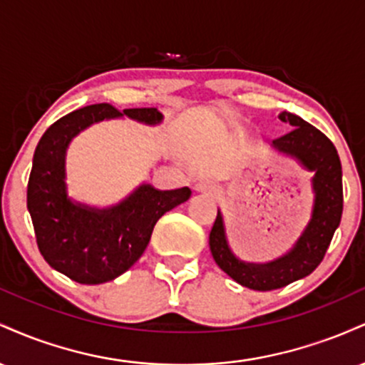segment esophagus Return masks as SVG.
I'll return each mask as SVG.
<instances>
[{
	"label": "esophagus",
	"instance_id": "34e87169",
	"mask_svg": "<svg viewBox=\"0 0 365 365\" xmlns=\"http://www.w3.org/2000/svg\"><path fill=\"white\" fill-rule=\"evenodd\" d=\"M194 190L199 192V194H209V195L220 194V187H217L215 182H199V183H195Z\"/></svg>",
	"mask_w": 365,
	"mask_h": 365
}]
</instances>
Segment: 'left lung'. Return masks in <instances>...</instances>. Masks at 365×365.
<instances>
[{
	"instance_id": "obj_1",
	"label": "left lung",
	"mask_w": 365,
	"mask_h": 365,
	"mask_svg": "<svg viewBox=\"0 0 365 365\" xmlns=\"http://www.w3.org/2000/svg\"><path fill=\"white\" fill-rule=\"evenodd\" d=\"M278 118L290 123L293 130L274 139L271 148L295 158L305 170L314 171L316 197L312 217L304 233L290 252L266 264L244 262L230 250L220 211L209 233V247L217 266L242 287L259 292L276 290L311 274L324 259L343 212L341 163L333 142L300 116L283 111Z\"/></svg>"
}]
</instances>
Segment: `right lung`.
<instances>
[{
  "mask_svg": "<svg viewBox=\"0 0 365 365\" xmlns=\"http://www.w3.org/2000/svg\"><path fill=\"white\" fill-rule=\"evenodd\" d=\"M128 116L156 125V108L118 111L108 103L68 113L44 132L32 159L27 209L44 261L82 284H99L130 269L148 247L154 225L165 212L185 202L190 188L158 190L142 183L133 194L108 209L73 202L66 195L65 154L70 140L92 123Z\"/></svg>",
  "mask_w": 365,
  "mask_h": 365,
  "instance_id": "add662e5",
  "label": "right lung"
}]
</instances>
